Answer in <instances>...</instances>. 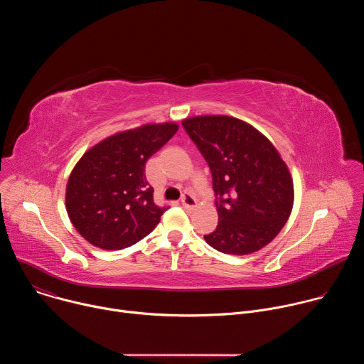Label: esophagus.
I'll return each mask as SVG.
<instances>
[{
  "label": "esophagus",
  "instance_id": "obj_1",
  "mask_svg": "<svg viewBox=\"0 0 364 364\" xmlns=\"http://www.w3.org/2000/svg\"><path fill=\"white\" fill-rule=\"evenodd\" d=\"M181 204H183V207H186V209H190V210H193L194 207L197 205V200L194 198V196L193 194H190V193H183V196H181Z\"/></svg>",
  "mask_w": 364,
  "mask_h": 364
}]
</instances>
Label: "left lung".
<instances>
[{
    "label": "left lung",
    "instance_id": "obj_1",
    "mask_svg": "<svg viewBox=\"0 0 364 364\" xmlns=\"http://www.w3.org/2000/svg\"><path fill=\"white\" fill-rule=\"evenodd\" d=\"M183 128L209 164L219 225L204 240L219 252L247 255L287 223L294 184L279 152L257 129L225 115L194 117Z\"/></svg>",
    "mask_w": 364,
    "mask_h": 364
}]
</instances>
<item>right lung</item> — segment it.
I'll return each mask as SVG.
<instances>
[{
    "label": "right lung",
    "mask_w": 364,
    "mask_h": 364,
    "mask_svg": "<svg viewBox=\"0 0 364 364\" xmlns=\"http://www.w3.org/2000/svg\"><path fill=\"white\" fill-rule=\"evenodd\" d=\"M178 125L149 124L115 134L90 148L73 168L66 207L76 230L92 245L119 250L144 239L167 205L154 203L145 163L167 144Z\"/></svg>",
    "instance_id": "obj_1"
}]
</instances>
